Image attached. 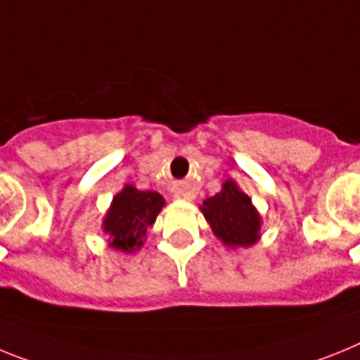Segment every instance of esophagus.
<instances>
[{"label":"esophagus","mask_w":360,"mask_h":360,"mask_svg":"<svg viewBox=\"0 0 360 360\" xmlns=\"http://www.w3.org/2000/svg\"><path fill=\"white\" fill-rule=\"evenodd\" d=\"M181 198H183V199H186V201H192V193L184 192V193H181Z\"/></svg>","instance_id":"34e87169"}]
</instances>
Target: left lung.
Listing matches in <instances>:
<instances>
[{"label": "left lung", "instance_id": "left-lung-1", "mask_svg": "<svg viewBox=\"0 0 360 360\" xmlns=\"http://www.w3.org/2000/svg\"><path fill=\"white\" fill-rule=\"evenodd\" d=\"M199 210L214 236L228 248H250L261 239V214L233 179L224 181L221 192L205 199Z\"/></svg>", "mask_w": 360, "mask_h": 360}]
</instances>
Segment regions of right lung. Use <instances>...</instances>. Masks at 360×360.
<instances>
[{
    "mask_svg": "<svg viewBox=\"0 0 360 360\" xmlns=\"http://www.w3.org/2000/svg\"><path fill=\"white\" fill-rule=\"evenodd\" d=\"M167 205L161 193L154 190H137L134 184H124L114 195L110 208L103 217V233L108 237V246L123 254H134L145 245L146 232L155 223L162 206Z\"/></svg>",
    "mask_w": 360,
    "mask_h": 360,
    "instance_id": "obj_1",
    "label": "right lung"
}]
</instances>
